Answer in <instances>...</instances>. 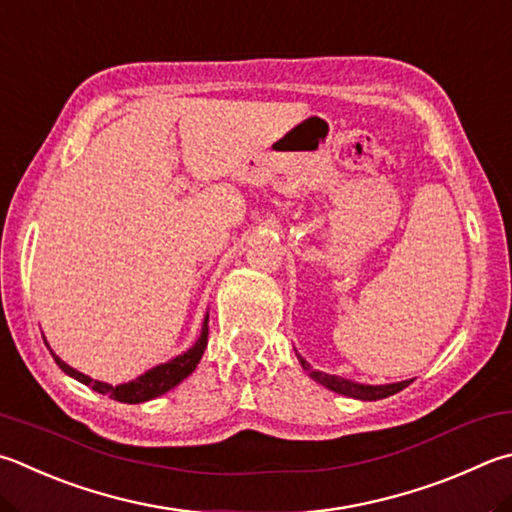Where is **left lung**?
<instances>
[{
  "instance_id": "obj_1",
  "label": "left lung",
  "mask_w": 512,
  "mask_h": 512,
  "mask_svg": "<svg viewBox=\"0 0 512 512\" xmlns=\"http://www.w3.org/2000/svg\"><path fill=\"white\" fill-rule=\"evenodd\" d=\"M297 360H300L304 371H309V376L315 380V383L324 385L336 394L358 398V401H378V398H387L396 392H401V389H405L412 383V380H403V383H392V385H360V383H353V380H347L342 376H331V374H324V371L311 369L309 362H306L300 353H297Z\"/></svg>"
}]
</instances>
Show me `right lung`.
I'll list each match as a JSON object with an SVG mask.
<instances>
[{
    "instance_id": "right-lung-1",
    "label": "right lung",
    "mask_w": 512,
    "mask_h": 512,
    "mask_svg": "<svg viewBox=\"0 0 512 512\" xmlns=\"http://www.w3.org/2000/svg\"><path fill=\"white\" fill-rule=\"evenodd\" d=\"M206 345H208V315H206V320H203L199 340L194 342V345L188 351L181 353V356L172 358V360L163 362V365H156L154 369L145 371L143 376H138L134 380H129V383L116 385V387L109 385V383H100V380H94V378H89L85 374H80V371L69 367L67 362L55 356L53 351H51V356H53L55 362H58V367L64 371V374H69L71 378L80 380V383L89 385L98 394H107L109 398H114V401H118V403H145V401H152V398L161 396L165 392H170L172 387H176L181 383V380L188 378L192 371L197 369L203 351H206Z\"/></svg>"
}]
</instances>
